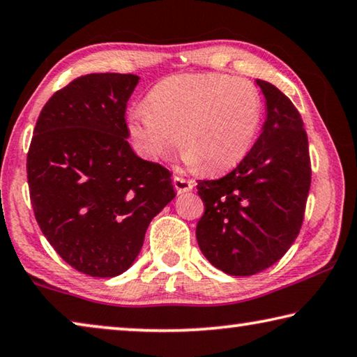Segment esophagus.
<instances>
[{
  "label": "esophagus",
  "mask_w": 357,
  "mask_h": 357,
  "mask_svg": "<svg viewBox=\"0 0 357 357\" xmlns=\"http://www.w3.org/2000/svg\"><path fill=\"white\" fill-rule=\"evenodd\" d=\"M174 186H175V191H177L178 195H183V192H188V191L195 188V182H192V180H186L183 177H178V175H175Z\"/></svg>",
  "instance_id": "1"
}]
</instances>
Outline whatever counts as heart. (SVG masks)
<instances>
[{
    "mask_svg": "<svg viewBox=\"0 0 357 357\" xmlns=\"http://www.w3.org/2000/svg\"><path fill=\"white\" fill-rule=\"evenodd\" d=\"M261 120V95L250 80L182 74L160 82L147 106L131 110L128 128L137 149L151 160H169L182 142L190 169L223 172L248 155Z\"/></svg>",
    "mask_w": 357,
    "mask_h": 357,
    "instance_id": "obj_1",
    "label": "heart"
}]
</instances>
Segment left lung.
<instances>
[{
    "label": "left lung",
    "instance_id": "left-lung-1",
    "mask_svg": "<svg viewBox=\"0 0 357 357\" xmlns=\"http://www.w3.org/2000/svg\"><path fill=\"white\" fill-rule=\"evenodd\" d=\"M256 84L266 98L261 136L234 171L197 182L206 206L197 243L210 264L234 277L255 275L282 259L301 231L312 182L301 114L275 85Z\"/></svg>",
    "mask_w": 357,
    "mask_h": 357
}]
</instances>
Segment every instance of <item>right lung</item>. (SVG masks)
Here are the masks:
<instances>
[{"mask_svg":"<svg viewBox=\"0 0 357 357\" xmlns=\"http://www.w3.org/2000/svg\"><path fill=\"white\" fill-rule=\"evenodd\" d=\"M134 74H89L52 96L26 156L40 231L61 258L90 277L126 272L150 221L175 197L171 172L131 149L125 114Z\"/></svg>","mask_w":357,"mask_h":357,"instance_id":"obj_1","label":"right lung"}]
</instances>
